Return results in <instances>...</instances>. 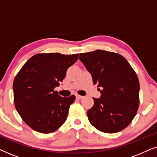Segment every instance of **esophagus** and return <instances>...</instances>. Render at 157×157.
I'll return each mask as SVG.
<instances>
[{"label":"esophagus","mask_w":157,"mask_h":157,"mask_svg":"<svg viewBox=\"0 0 157 157\" xmlns=\"http://www.w3.org/2000/svg\"><path fill=\"white\" fill-rule=\"evenodd\" d=\"M76 98H78V99H82V98H83V96H80V95H78V94H77V95H76Z\"/></svg>","instance_id":"esophagus-1"}]
</instances>
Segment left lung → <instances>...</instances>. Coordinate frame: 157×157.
<instances>
[{"mask_svg":"<svg viewBox=\"0 0 157 157\" xmlns=\"http://www.w3.org/2000/svg\"><path fill=\"white\" fill-rule=\"evenodd\" d=\"M79 59L94 84L101 87L99 98L87 111L89 120L102 132L117 133L132 121L139 106V78L125 58L117 53L96 50L80 53Z\"/></svg>","mask_w":157,"mask_h":157,"instance_id":"8db88e82","label":"left lung"}]
</instances>
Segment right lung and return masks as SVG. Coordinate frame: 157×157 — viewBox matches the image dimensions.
Listing matches in <instances>:
<instances>
[{
  "label": "right lung",
  "mask_w": 157,
  "mask_h": 157,
  "mask_svg": "<svg viewBox=\"0 0 157 157\" xmlns=\"http://www.w3.org/2000/svg\"><path fill=\"white\" fill-rule=\"evenodd\" d=\"M78 59V53H38L28 60L15 77V106L22 119L33 130L48 134L66 121L76 96L62 97L54 89Z\"/></svg>",
  "instance_id": "right-lung-1"
}]
</instances>
